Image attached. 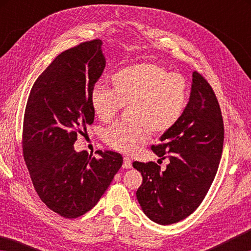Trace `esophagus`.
Wrapping results in <instances>:
<instances>
[{
  "instance_id": "obj_1",
  "label": "esophagus",
  "mask_w": 251,
  "mask_h": 251,
  "mask_svg": "<svg viewBox=\"0 0 251 251\" xmlns=\"http://www.w3.org/2000/svg\"><path fill=\"white\" fill-rule=\"evenodd\" d=\"M123 167L124 168H131V159L128 157H124V164H123Z\"/></svg>"
}]
</instances>
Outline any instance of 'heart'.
<instances>
[{
    "mask_svg": "<svg viewBox=\"0 0 251 251\" xmlns=\"http://www.w3.org/2000/svg\"><path fill=\"white\" fill-rule=\"evenodd\" d=\"M112 90L96 85L91 94L95 115L108 122L122 106L129 105L128 123L116 122L105 139L118 151L131 154L148 142L151 130L165 134L177 125L188 101L187 83L181 75L168 73L152 63L125 66L110 76Z\"/></svg>",
    "mask_w": 251,
    "mask_h": 251,
    "instance_id": "heart-1",
    "label": "heart"
}]
</instances>
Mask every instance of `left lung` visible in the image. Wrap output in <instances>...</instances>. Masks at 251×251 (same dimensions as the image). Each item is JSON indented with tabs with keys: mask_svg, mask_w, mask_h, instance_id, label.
<instances>
[{
	"mask_svg": "<svg viewBox=\"0 0 251 251\" xmlns=\"http://www.w3.org/2000/svg\"><path fill=\"white\" fill-rule=\"evenodd\" d=\"M224 122L217 97L207 80L194 72L192 90L184 115L159 137L151 150L168 158L165 171L152 163L134 161L143 184L136 197L148 218L172 225L197 209L209 190L222 158Z\"/></svg>",
	"mask_w": 251,
	"mask_h": 251,
	"instance_id": "obj_1",
	"label": "left lung"
}]
</instances>
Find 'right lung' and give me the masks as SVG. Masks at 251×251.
<instances>
[{
  "label": "right lung",
  "mask_w": 251,
  "mask_h": 251,
  "mask_svg": "<svg viewBox=\"0 0 251 251\" xmlns=\"http://www.w3.org/2000/svg\"><path fill=\"white\" fill-rule=\"evenodd\" d=\"M103 42H85L57 55L34 83L23 122V156L41 201L62 217L92 209L120 171L123 157L77 152L74 143L94 122V85L105 69Z\"/></svg>",
  "instance_id": "add662e5"
}]
</instances>
